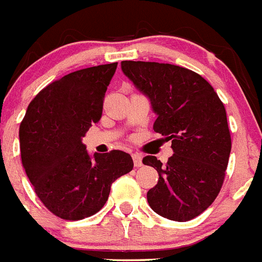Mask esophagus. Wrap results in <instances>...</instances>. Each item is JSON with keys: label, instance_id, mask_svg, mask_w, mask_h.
Instances as JSON below:
<instances>
[{"label": "esophagus", "instance_id": "34e87169", "mask_svg": "<svg viewBox=\"0 0 262 262\" xmlns=\"http://www.w3.org/2000/svg\"><path fill=\"white\" fill-rule=\"evenodd\" d=\"M132 158H133V162L136 167H141L142 166V157H141V154H133Z\"/></svg>", "mask_w": 262, "mask_h": 262}]
</instances>
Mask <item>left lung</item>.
Instances as JSON below:
<instances>
[{
    "instance_id": "obj_1",
    "label": "left lung",
    "mask_w": 262,
    "mask_h": 262,
    "mask_svg": "<svg viewBox=\"0 0 262 262\" xmlns=\"http://www.w3.org/2000/svg\"><path fill=\"white\" fill-rule=\"evenodd\" d=\"M121 70L147 97L157 116L154 132L171 140L174 151L165 165L153 156L142 159L159 175L147 203L166 219H194L212 204L224 181L231 153L226 108L211 84L187 68L124 60Z\"/></svg>"
}]
</instances>
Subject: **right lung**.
<instances>
[{
	"label": "right lung",
	"mask_w": 262,
	"mask_h": 262,
	"mask_svg": "<svg viewBox=\"0 0 262 262\" xmlns=\"http://www.w3.org/2000/svg\"><path fill=\"white\" fill-rule=\"evenodd\" d=\"M117 63L84 68L40 91L19 126L21 158L36 195L54 215L81 220L108 200L111 186L133 169L121 150L90 154L83 137L103 115Z\"/></svg>",
	"instance_id": "1"
}]
</instances>
